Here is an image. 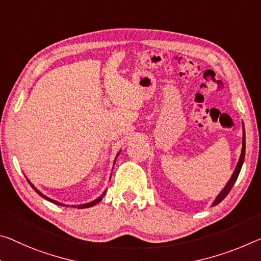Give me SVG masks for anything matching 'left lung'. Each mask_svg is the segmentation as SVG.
<instances>
[{
    "label": "left lung",
    "instance_id": "left-lung-1",
    "mask_svg": "<svg viewBox=\"0 0 261 261\" xmlns=\"http://www.w3.org/2000/svg\"><path fill=\"white\" fill-rule=\"evenodd\" d=\"M242 152H241V156H239V160L237 165H236V168L234 171L232 173V175H231L230 180L227 181V184L225 185V187L223 188L221 190V193L218 194V195L216 196V198H215L214 202H213V206L214 205H217L220 202H222L223 200H224L225 196L229 194V192L231 190V188L233 187V185L236 182V180H237V177L239 175V173H241V169H242V166H243V163H244V158H245V129H244V124H243V140H242Z\"/></svg>",
    "mask_w": 261,
    "mask_h": 261
}]
</instances>
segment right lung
Listing matches in <instances>:
<instances>
[{"instance_id":"add662e5","label":"right lung","mask_w":261,"mask_h":261,"mask_svg":"<svg viewBox=\"0 0 261 261\" xmlns=\"http://www.w3.org/2000/svg\"><path fill=\"white\" fill-rule=\"evenodd\" d=\"M119 153H121V151H119V152L117 153V155H116V158H115V160H114V165H115V163H116V159H117V156L119 155ZM27 180H28V182L30 184L31 187L35 189V192H36L37 194H39V195H40L41 197H44L45 200H47V201H49V202H52V203L58 204V205H63V206H69L68 204H64V203H61V202H58V201H56V200H52V198H49V197H47L46 195H44L43 193L39 192V190L37 189V188L35 187V186L31 184V181L29 180L28 177H27ZM106 192H107V190H105V192H103V193L101 194V195L98 196L97 198H95V200H94V201H92V202H88V203H84V204H74V205H71V206H76V208H79V209H82V208H90V206H93V205H95V204H97L98 202H101V200H102V198H103V196L106 195Z\"/></svg>"}]
</instances>
